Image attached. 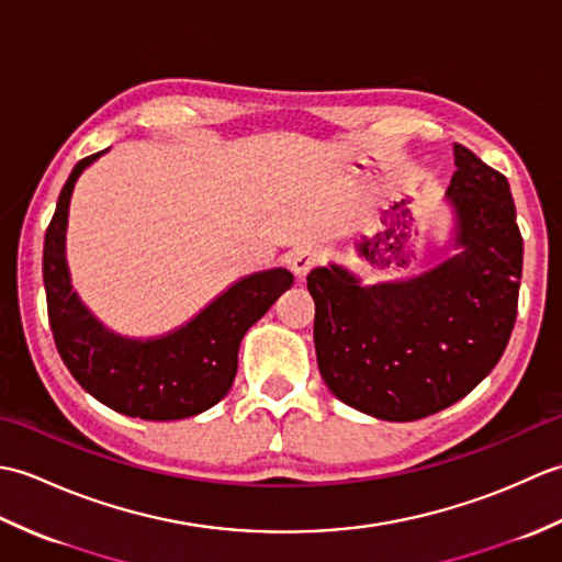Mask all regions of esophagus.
Returning <instances> with one entry per match:
<instances>
[{
	"instance_id": "1",
	"label": "esophagus",
	"mask_w": 562,
	"mask_h": 562,
	"mask_svg": "<svg viewBox=\"0 0 562 562\" xmlns=\"http://www.w3.org/2000/svg\"><path fill=\"white\" fill-rule=\"evenodd\" d=\"M318 250L316 248H296L290 258V268L296 274V280H304L308 270L318 266Z\"/></svg>"
}]
</instances>
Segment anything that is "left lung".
Segmentation results:
<instances>
[{"mask_svg":"<svg viewBox=\"0 0 562 562\" xmlns=\"http://www.w3.org/2000/svg\"><path fill=\"white\" fill-rule=\"evenodd\" d=\"M453 164L457 256L369 288L333 262L306 274L321 376L338 401L379 420H420L461 401L515 328L524 241L509 183L461 145Z\"/></svg>","mask_w":562,"mask_h":562,"instance_id":"1","label":"left lung"}]
</instances>
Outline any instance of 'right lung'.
<instances>
[{
    "mask_svg": "<svg viewBox=\"0 0 562 562\" xmlns=\"http://www.w3.org/2000/svg\"><path fill=\"white\" fill-rule=\"evenodd\" d=\"M103 151L71 169L45 232L43 282L47 318L67 369L83 391L115 413L142 420H183L229 393L246 330L292 288V272L272 268L238 280L169 336L135 340L99 324L71 290L65 234L77 178Z\"/></svg>",
    "mask_w": 562,
    "mask_h": 562,
    "instance_id": "1",
    "label": "right lung"
}]
</instances>
